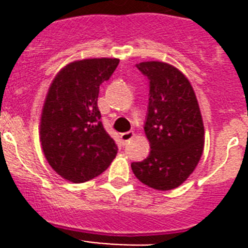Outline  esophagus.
<instances>
[{
    "label": "esophagus",
    "mask_w": 248,
    "mask_h": 248,
    "mask_svg": "<svg viewBox=\"0 0 248 248\" xmlns=\"http://www.w3.org/2000/svg\"><path fill=\"white\" fill-rule=\"evenodd\" d=\"M133 138H134V131H126V133L120 134V139H122L123 144H126L128 141H130Z\"/></svg>",
    "instance_id": "obj_1"
}]
</instances>
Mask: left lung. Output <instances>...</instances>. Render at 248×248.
Wrapping results in <instances>:
<instances>
[{"mask_svg":"<svg viewBox=\"0 0 248 248\" xmlns=\"http://www.w3.org/2000/svg\"><path fill=\"white\" fill-rule=\"evenodd\" d=\"M137 68L149 80L144 130L151 150L131 169L149 187L166 191L180 186L200 161L202 118L194 89L179 69L163 62H143Z\"/></svg>","mask_w":248,"mask_h":248,"instance_id":"1","label":"left lung"}]
</instances>
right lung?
<instances>
[{"label": "right lung", "mask_w": 248, "mask_h": 248, "mask_svg": "<svg viewBox=\"0 0 248 248\" xmlns=\"http://www.w3.org/2000/svg\"><path fill=\"white\" fill-rule=\"evenodd\" d=\"M119 59H83L65 65L48 91L41 118V144L54 171L72 183H85L107 170L118 146L98 109L99 87Z\"/></svg>", "instance_id": "obj_1"}]
</instances>
